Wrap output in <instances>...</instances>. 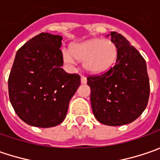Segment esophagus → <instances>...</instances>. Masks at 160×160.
I'll return each instance as SVG.
<instances>
[{
	"label": "esophagus",
	"mask_w": 160,
	"mask_h": 160,
	"mask_svg": "<svg viewBox=\"0 0 160 160\" xmlns=\"http://www.w3.org/2000/svg\"><path fill=\"white\" fill-rule=\"evenodd\" d=\"M81 83H87V79H86V77H84V76H81Z\"/></svg>",
	"instance_id": "34e87169"
}]
</instances>
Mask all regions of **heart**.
Returning a JSON list of instances; mask_svg holds the SVG:
<instances>
[{"mask_svg":"<svg viewBox=\"0 0 160 160\" xmlns=\"http://www.w3.org/2000/svg\"><path fill=\"white\" fill-rule=\"evenodd\" d=\"M118 48L109 39L93 38L74 44L70 51L63 52V59L74 63L75 58L83 61L84 70L92 74H101L108 71L115 63Z\"/></svg>","mask_w":160,"mask_h":160,"instance_id":"heart-1","label":"heart"}]
</instances>
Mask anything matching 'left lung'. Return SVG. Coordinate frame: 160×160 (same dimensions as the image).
I'll return each mask as SVG.
<instances>
[{
    "instance_id": "left-lung-1",
    "label": "left lung",
    "mask_w": 160,
    "mask_h": 160,
    "mask_svg": "<svg viewBox=\"0 0 160 160\" xmlns=\"http://www.w3.org/2000/svg\"><path fill=\"white\" fill-rule=\"evenodd\" d=\"M118 48L116 64L101 75L87 77L91 104L100 123L118 126L129 124L144 111L150 96L145 59L122 34L111 32Z\"/></svg>"
}]
</instances>
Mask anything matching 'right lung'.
<instances>
[{"label": "right lung", "instance_id": "right-lung-1", "mask_svg": "<svg viewBox=\"0 0 160 160\" xmlns=\"http://www.w3.org/2000/svg\"><path fill=\"white\" fill-rule=\"evenodd\" d=\"M60 35L41 33L17 52L8 81L10 103L25 123L52 127L66 118L81 80L61 68Z\"/></svg>", "mask_w": 160, "mask_h": 160}]
</instances>
